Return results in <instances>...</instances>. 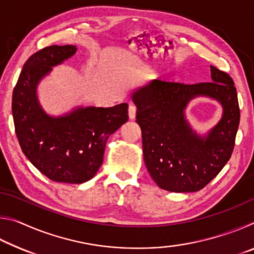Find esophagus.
<instances>
[{"label": "esophagus", "mask_w": 254, "mask_h": 254, "mask_svg": "<svg viewBox=\"0 0 254 254\" xmlns=\"http://www.w3.org/2000/svg\"><path fill=\"white\" fill-rule=\"evenodd\" d=\"M135 114H136V107L134 105L128 106V118H130V120L134 119Z\"/></svg>", "instance_id": "esophagus-1"}]
</instances>
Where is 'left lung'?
<instances>
[{"mask_svg": "<svg viewBox=\"0 0 254 254\" xmlns=\"http://www.w3.org/2000/svg\"><path fill=\"white\" fill-rule=\"evenodd\" d=\"M212 81L198 84L153 79L136 88L131 98L142 132L145 167L159 187L174 192L197 191L216 177L231 158L240 123L234 81L210 66ZM216 99L223 115L207 135H197L184 118L192 98Z\"/></svg>", "mask_w": 254, "mask_h": 254, "instance_id": "1", "label": "left lung"}]
</instances>
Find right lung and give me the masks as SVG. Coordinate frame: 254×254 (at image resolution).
Segmentation results:
<instances>
[{"mask_svg":"<svg viewBox=\"0 0 254 254\" xmlns=\"http://www.w3.org/2000/svg\"><path fill=\"white\" fill-rule=\"evenodd\" d=\"M76 50V46L55 45L37 51L24 64L12 95L15 133L24 156L46 177L67 184L85 183L96 175L107 139L128 119L127 103L77 107L57 118L42 110L38 84Z\"/></svg>","mask_w":254,"mask_h":254,"instance_id":"add662e5","label":"right lung"}]
</instances>
